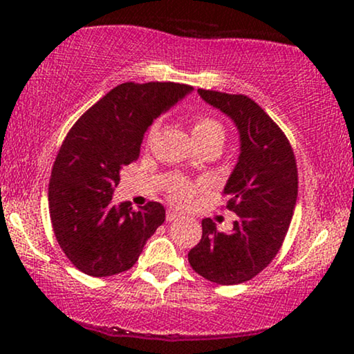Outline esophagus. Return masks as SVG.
I'll return each instance as SVG.
<instances>
[{"label":"esophagus","instance_id":"34e87169","mask_svg":"<svg viewBox=\"0 0 354 354\" xmlns=\"http://www.w3.org/2000/svg\"><path fill=\"white\" fill-rule=\"evenodd\" d=\"M180 218H181L180 211H176V209L166 211V219H168V221H176V219H180Z\"/></svg>","mask_w":354,"mask_h":354}]
</instances>
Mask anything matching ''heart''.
Segmentation results:
<instances>
[{
    "mask_svg": "<svg viewBox=\"0 0 354 354\" xmlns=\"http://www.w3.org/2000/svg\"><path fill=\"white\" fill-rule=\"evenodd\" d=\"M154 129H151V135ZM191 135H193V140L194 143H196V146H200L203 143H206V141H214V140L223 141L225 133H223L221 124H219L214 118L198 115L191 120ZM185 169L186 171H189L191 165H186ZM168 191L174 201L185 203L191 196V193H193V186L185 181H173L171 185H169Z\"/></svg>",
    "mask_w": 354,
    "mask_h": 354,
    "instance_id": "heart-1",
    "label": "heart"
}]
</instances>
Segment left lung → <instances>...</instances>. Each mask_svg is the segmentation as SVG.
<instances>
[{"label":"left lung","instance_id":"1","mask_svg":"<svg viewBox=\"0 0 354 354\" xmlns=\"http://www.w3.org/2000/svg\"><path fill=\"white\" fill-rule=\"evenodd\" d=\"M225 113L239 133V156L223 193L236 213L233 230L221 233L211 218L188 253L191 268L216 284H238L270 265L286 236L298 196V168L290 141L258 103L245 95L198 89Z\"/></svg>","mask_w":354,"mask_h":354}]
</instances>
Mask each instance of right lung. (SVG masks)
I'll use <instances>...</instances> for the list:
<instances>
[{"label": "right lung", "mask_w": 354, "mask_h": 354, "mask_svg": "<svg viewBox=\"0 0 354 354\" xmlns=\"http://www.w3.org/2000/svg\"><path fill=\"white\" fill-rule=\"evenodd\" d=\"M193 91L180 83H123L84 113L70 129L53 165L48 203L53 231L68 259L96 278L129 270L165 221L149 201L113 205L124 166L138 160L146 129Z\"/></svg>", "instance_id": "add662e5"}]
</instances>
